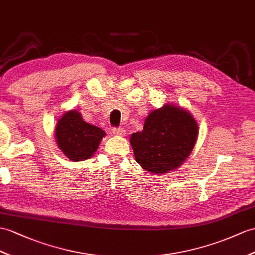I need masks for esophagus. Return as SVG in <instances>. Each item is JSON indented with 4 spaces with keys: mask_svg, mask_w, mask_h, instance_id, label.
<instances>
[{
    "mask_svg": "<svg viewBox=\"0 0 255 255\" xmlns=\"http://www.w3.org/2000/svg\"><path fill=\"white\" fill-rule=\"evenodd\" d=\"M113 133L117 136H124L127 133L126 129H124L123 128H113Z\"/></svg>",
    "mask_w": 255,
    "mask_h": 255,
    "instance_id": "34e87169",
    "label": "esophagus"
}]
</instances>
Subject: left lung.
<instances>
[{
	"mask_svg": "<svg viewBox=\"0 0 255 255\" xmlns=\"http://www.w3.org/2000/svg\"><path fill=\"white\" fill-rule=\"evenodd\" d=\"M197 137L198 124L188 110L165 104L148 115L142 131L133 133L129 142L142 169L164 174L182 165Z\"/></svg>",
	"mask_w": 255,
	"mask_h": 255,
	"instance_id": "8db88e82",
	"label": "left lung"
}]
</instances>
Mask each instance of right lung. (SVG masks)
<instances>
[{"label":"right lung","mask_w":255,"mask_h":255,"mask_svg":"<svg viewBox=\"0 0 255 255\" xmlns=\"http://www.w3.org/2000/svg\"><path fill=\"white\" fill-rule=\"evenodd\" d=\"M105 135L101 128L86 123L77 110L67 111L55 128L58 147L72 161L90 159Z\"/></svg>","instance_id":"right-lung-1"}]
</instances>
